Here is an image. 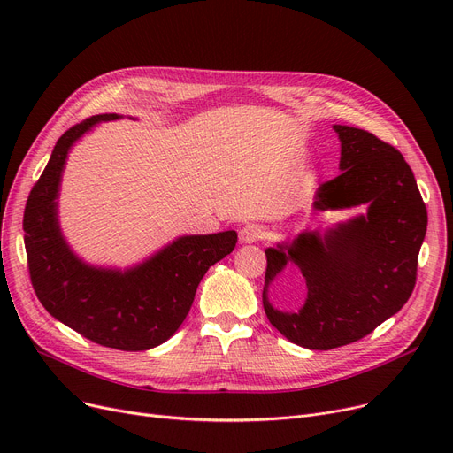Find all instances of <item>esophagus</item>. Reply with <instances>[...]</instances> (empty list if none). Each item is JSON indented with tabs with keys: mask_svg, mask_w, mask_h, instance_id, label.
<instances>
[{
	"mask_svg": "<svg viewBox=\"0 0 453 453\" xmlns=\"http://www.w3.org/2000/svg\"><path fill=\"white\" fill-rule=\"evenodd\" d=\"M265 236V229L255 224H248L239 231V239L242 244H253Z\"/></svg>",
	"mask_w": 453,
	"mask_h": 453,
	"instance_id": "34e87169",
	"label": "esophagus"
}]
</instances>
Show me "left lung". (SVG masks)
Wrapping results in <instances>:
<instances>
[{
    "label": "left lung",
    "mask_w": 453,
    "mask_h": 453,
    "mask_svg": "<svg viewBox=\"0 0 453 453\" xmlns=\"http://www.w3.org/2000/svg\"><path fill=\"white\" fill-rule=\"evenodd\" d=\"M332 128L342 142V174L318 188L314 209L365 205V212L325 231L303 229L265 250V312L284 338L312 350L358 342L406 304L427 226L426 205L402 154L365 130ZM287 264L297 265L307 282L303 306L290 313L279 311L267 297Z\"/></svg>",
    "instance_id": "8db88e82"
}]
</instances>
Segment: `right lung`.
Wrapping results in <instances>:
<instances>
[{"label": "right lung", "instance_id": "add662e5", "mask_svg": "<svg viewBox=\"0 0 453 453\" xmlns=\"http://www.w3.org/2000/svg\"><path fill=\"white\" fill-rule=\"evenodd\" d=\"M123 115L103 113L69 128L33 187L23 214L33 288L55 319L119 350L165 343L187 318L205 272L236 246V231L183 234L128 268L95 266L71 250L58 198L69 150L95 127Z\"/></svg>", "mask_w": 453, "mask_h": 453}]
</instances>
